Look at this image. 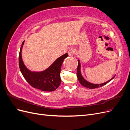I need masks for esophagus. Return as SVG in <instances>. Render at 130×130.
I'll return each mask as SVG.
<instances>
[{
  "label": "esophagus",
  "instance_id": "34e87169",
  "mask_svg": "<svg viewBox=\"0 0 130 130\" xmlns=\"http://www.w3.org/2000/svg\"><path fill=\"white\" fill-rule=\"evenodd\" d=\"M75 53V50L74 48H71L69 50V52H68L69 56H74Z\"/></svg>",
  "mask_w": 130,
  "mask_h": 130
}]
</instances>
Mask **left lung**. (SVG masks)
<instances>
[{"mask_svg":"<svg viewBox=\"0 0 130 130\" xmlns=\"http://www.w3.org/2000/svg\"><path fill=\"white\" fill-rule=\"evenodd\" d=\"M81 64H80V61L78 60V66H77V78L78 80L79 81L80 83L85 87L88 88L89 89H94V88H98L101 87V86H103L104 85H105L106 84H107L108 82H109V81H111L113 78H114V77H115V76H114L113 77H112L111 80H109V81L105 82V83L101 84H93L90 83V82L86 81L85 78L83 77V76H82L81 73Z\"/></svg>","mask_w":130,"mask_h":130,"instance_id":"obj_1","label":"left lung"}]
</instances>
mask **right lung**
Masks as SVG:
<instances>
[{
    "label": "right lung",
    "mask_w": 130,
    "mask_h": 130,
    "mask_svg": "<svg viewBox=\"0 0 130 130\" xmlns=\"http://www.w3.org/2000/svg\"><path fill=\"white\" fill-rule=\"evenodd\" d=\"M23 42L19 55V66L22 75L26 81L32 87L46 92L56 90L61 84V68L64 59L68 57L66 53L58 58L49 67L41 72H31L25 66L22 58Z\"/></svg>",
    "instance_id": "right-lung-1"
}]
</instances>
